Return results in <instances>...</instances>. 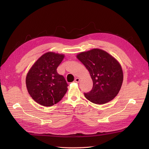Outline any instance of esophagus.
Returning <instances> with one entry per match:
<instances>
[{
	"instance_id": "esophagus-1",
	"label": "esophagus",
	"mask_w": 149,
	"mask_h": 149,
	"mask_svg": "<svg viewBox=\"0 0 149 149\" xmlns=\"http://www.w3.org/2000/svg\"><path fill=\"white\" fill-rule=\"evenodd\" d=\"M79 81H80V79H79V78H76V79H75V80H74V82H75V83H78L79 82Z\"/></svg>"
}]
</instances>
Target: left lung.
<instances>
[{"label":"left lung","mask_w":149,"mask_h":149,"mask_svg":"<svg viewBox=\"0 0 149 149\" xmlns=\"http://www.w3.org/2000/svg\"><path fill=\"white\" fill-rule=\"evenodd\" d=\"M76 57L86 68L93 82L92 90L84 93L85 97L97 104L113 100L123 82V72L118 61L99 48L79 53Z\"/></svg>","instance_id":"left-lung-1"}]
</instances>
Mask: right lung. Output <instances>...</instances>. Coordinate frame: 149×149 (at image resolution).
Instances as JSON below:
<instances>
[{
	"mask_svg": "<svg viewBox=\"0 0 149 149\" xmlns=\"http://www.w3.org/2000/svg\"><path fill=\"white\" fill-rule=\"evenodd\" d=\"M65 55L54 52L43 54L31 67L26 76L27 91L39 104L49 107L58 103L68 90L65 78L56 69Z\"/></svg>",
	"mask_w": 149,
	"mask_h": 149,
	"instance_id": "add662e5",
	"label": "right lung"
}]
</instances>
